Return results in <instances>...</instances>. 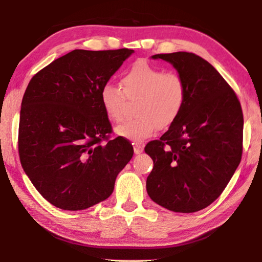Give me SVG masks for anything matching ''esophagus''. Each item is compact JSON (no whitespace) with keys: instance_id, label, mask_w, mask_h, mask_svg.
Segmentation results:
<instances>
[{"instance_id":"34e87169","label":"esophagus","mask_w":262,"mask_h":262,"mask_svg":"<svg viewBox=\"0 0 262 262\" xmlns=\"http://www.w3.org/2000/svg\"><path fill=\"white\" fill-rule=\"evenodd\" d=\"M143 149H144V146L142 145V144H140V143H135L134 144V152H135V154H141L143 152Z\"/></svg>"}]
</instances>
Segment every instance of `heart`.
Wrapping results in <instances>:
<instances>
[{
	"label": "heart",
	"mask_w": 262,
	"mask_h": 262,
	"mask_svg": "<svg viewBox=\"0 0 262 262\" xmlns=\"http://www.w3.org/2000/svg\"><path fill=\"white\" fill-rule=\"evenodd\" d=\"M120 88L105 84L100 91V101L110 120L124 118L126 99L136 103V119L127 120L116 128L119 136L132 142H143L159 128H168L179 118L185 107L187 86L177 72H164L146 60H137L120 79Z\"/></svg>",
	"instance_id": "1"
}]
</instances>
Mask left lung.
I'll return each instance as SVG.
<instances>
[{
	"label": "left lung",
	"mask_w": 262,
	"mask_h": 262,
	"mask_svg": "<svg viewBox=\"0 0 262 262\" xmlns=\"http://www.w3.org/2000/svg\"><path fill=\"white\" fill-rule=\"evenodd\" d=\"M171 63L187 86L181 114L145 146L153 160L149 198L177 213H194L221 196L241 162L243 114L235 92L207 60L192 53L153 55Z\"/></svg>",
	"instance_id": "left-lung-1"
}]
</instances>
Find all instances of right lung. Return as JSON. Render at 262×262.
Segmentation results:
<instances>
[{
	"instance_id": "obj_1",
	"label": "right lung",
	"mask_w": 262,
	"mask_h": 262,
	"mask_svg": "<svg viewBox=\"0 0 262 262\" xmlns=\"http://www.w3.org/2000/svg\"><path fill=\"white\" fill-rule=\"evenodd\" d=\"M133 49H75L33 75L24 94L19 157L32 185L47 202L81 210L107 199L134 154L111 124L100 91Z\"/></svg>"
}]
</instances>
